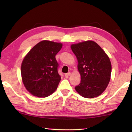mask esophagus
<instances>
[{"label": "esophagus", "mask_w": 132, "mask_h": 132, "mask_svg": "<svg viewBox=\"0 0 132 132\" xmlns=\"http://www.w3.org/2000/svg\"><path fill=\"white\" fill-rule=\"evenodd\" d=\"M71 75V72H68V73H66L65 74H64V75H65V77H69L70 75Z\"/></svg>", "instance_id": "obj_1"}]
</instances>
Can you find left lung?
Listing matches in <instances>:
<instances>
[{"instance_id":"left-lung-1","label":"left lung","mask_w":132,"mask_h":132,"mask_svg":"<svg viewBox=\"0 0 132 132\" xmlns=\"http://www.w3.org/2000/svg\"><path fill=\"white\" fill-rule=\"evenodd\" d=\"M77 58L81 80L75 90L86 98L99 96L110 81L112 66L105 52L93 41H87L71 45Z\"/></svg>"}]
</instances>
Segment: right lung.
<instances>
[{
    "instance_id": "1",
    "label": "right lung",
    "mask_w": 132,
    "mask_h": 132,
    "mask_svg": "<svg viewBox=\"0 0 132 132\" xmlns=\"http://www.w3.org/2000/svg\"><path fill=\"white\" fill-rule=\"evenodd\" d=\"M61 43L44 40L33 47L22 62L21 74L24 86L35 96L45 97L53 93L61 80L55 55Z\"/></svg>"
}]
</instances>
